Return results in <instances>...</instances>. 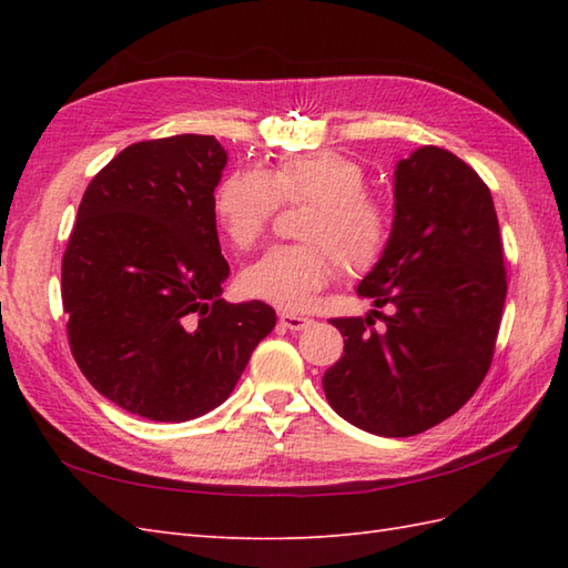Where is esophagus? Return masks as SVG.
Returning <instances> with one entry per match:
<instances>
[{"label":"esophagus","mask_w":568,"mask_h":568,"mask_svg":"<svg viewBox=\"0 0 568 568\" xmlns=\"http://www.w3.org/2000/svg\"><path fill=\"white\" fill-rule=\"evenodd\" d=\"M281 327H285V329H291V332H300V329H305V327H310V317H303V315H295V312H281Z\"/></svg>","instance_id":"esophagus-1"}]
</instances>
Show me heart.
<instances>
[{
	"label": "heart",
	"instance_id": "1",
	"mask_svg": "<svg viewBox=\"0 0 568 568\" xmlns=\"http://www.w3.org/2000/svg\"><path fill=\"white\" fill-rule=\"evenodd\" d=\"M366 187L364 165L336 151L295 153L265 171L224 175L214 187V220L239 251L258 244L281 204H307L297 226L303 244L273 246L248 263L239 273L241 293L297 310L332 281L336 261L352 273L371 268L388 246L393 216Z\"/></svg>",
	"mask_w": 568,
	"mask_h": 568
}]
</instances>
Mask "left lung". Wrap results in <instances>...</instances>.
<instances>
[{
  "label": "left lung",
  "mask_w": 568,
  "mask_h": 568,
  "mask_svg": "<svg viewBox=\"0 0 568 568\" xmlns=\"http://www.w3.org/2000/svg\"><path fill=\"white\" fill-rule=\"evenodd\" d=\"M361 297L390 305L329 320L344 356L322 378L336 415L413 437L462 409L490 368L503 320V239L488 185L452 151L422 146L395 171V220Z\"/></svg>",
  "instance_id": "obj_1"
}]
</instances>
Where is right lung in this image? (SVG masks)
Listing matches in <instances>:
<instances>
[{
    "label": "right lung",
    "mask_w": 568,
    "mask_h": 568,
    "mask_svg": "<svg viewBox=\"0 0 568 568\" xmlns=\"http://www.w3.org/2000/svg\"><path fill=\"white\" fill-rule=\"evenodd\" d=\"M214 136L131 143L92 178L60 268L68 344L92 388L131 415L187 422L232 395L275 327L261 300H222Z\"/></svg>",
    "instance_id": "add662e5"
}]
</instances>
